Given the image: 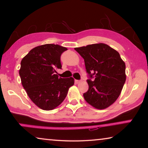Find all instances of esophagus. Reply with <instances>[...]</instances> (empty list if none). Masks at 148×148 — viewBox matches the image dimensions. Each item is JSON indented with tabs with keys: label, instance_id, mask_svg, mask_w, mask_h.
<instances>
[{
	"label": "esophagus",
	"instance_id": "34e87169",
	"mask_svg": "<svg viewBox=\"0 0 148 148\" xmlns=\"http://www.w3.org/2000/svg\"><path fill=\"white\" fill-rule=\"evenodd\" d=\"M75 82H76V84H79V83H80V82H81L82 81H81V80H75Z\"/></svg>",
	"mask_w": 148,
	"mask_h": 148
}]
</instances>
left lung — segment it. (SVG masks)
<instances>
[{
	"instance_id": "8db88e82",
	"label": "left lung",
	"mask_w": 148,
	"mask_h": 148,
	"mask_svg": "<svg viewBox=\"0 0 148 148\" xmlns=\"http://www.w3.org/2000/svg\"><path fill=\"white\" fill-rule=\"evenodd\" d=\"M74 49L84 58L90 78H95L87 80L86 101L99 110L109 107L119 97L126 80L125 62L116 50L103 43Z\"/></svg>"
}]
</instances>
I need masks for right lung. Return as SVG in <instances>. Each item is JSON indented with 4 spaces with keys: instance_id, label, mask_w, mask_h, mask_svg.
Wrapping results in <instances>:
<instances>
[{
    "instance_id": "add662e5",
    "label": "right lung",
    "mask_w": 148,
    "mask_h": 148,
    "mask_svg": "<svg viewBox=\"0 0 148 148\" xmlns=\"http://www.w3.org/2000/svg\"><path fill=\"white\" fill-rule=\"evenodd\" d=\"M66 50L57 44L41 45L32 49L21 61L22 86L30 99L44 110L59 106L74 84L72 77L62 78L56 74V69H61V56Z\"/></svg>"
}]
</instances>
